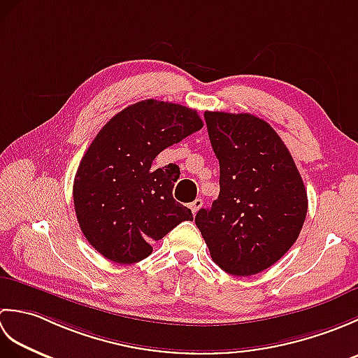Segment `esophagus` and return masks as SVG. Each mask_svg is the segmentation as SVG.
I'll return each instance as SVG.
<instances>
[{"label": "esophagus", "mask_w": 358, "mask_h": 358, "mask_svg": "<svg viewBox=\"0 0 358 358\" xmlns=\"http://www.w3.org/2000/svg\"><path fill=\"white\" fill-rule=\"evenodd\" d=\"M203 206V200L201 199H196V200H194L191 204H189V208H191V210H192V214H196V212H199V209Z\"/></svg>", "instance_id": "obj_1"}]
</instances>
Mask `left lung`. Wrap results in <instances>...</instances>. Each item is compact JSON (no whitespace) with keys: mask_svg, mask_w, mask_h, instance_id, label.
Listing matches in <instances>:
<instances>
[{"mask_svg":"<svg viewBox=\"0 0 358 358\" xmlns=\"http://www.w3.org/2000/svg\"><path fill=\"white\" fill-rule=\"evenodd\" d=\"M220 163V194L195 215L212 260L227 273L255 275L299 238L308 212L301 175L277 132L250 113L204 112Z\"/></svg>","mask_w":358,"mask_h":358,"instance_id":"1","label":"left lung"}]
</instances>
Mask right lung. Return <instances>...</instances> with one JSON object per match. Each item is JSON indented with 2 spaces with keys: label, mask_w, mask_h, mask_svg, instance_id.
Returning <instances> with one entry per match:
<instances>
[{
  "label": "right lung",
  "mask_w": 358,
  "mask_h": 358,
  "mask_svg": "<svg viewBox=\"0 0 358 358\" xmlns=\"http://www.w3.org/2000/svg\"><path fill=\"white\" fill-rule=\"evenodd\" d=\"M199 112L186 106L144 100L106 123L81 158L73 181V206L90 246L120 264L141 262L191 209L173 200L180 167L155 169L166 148L200 131Z\"/></svg>",
  "instance_id": "1"
}]
</instances>
